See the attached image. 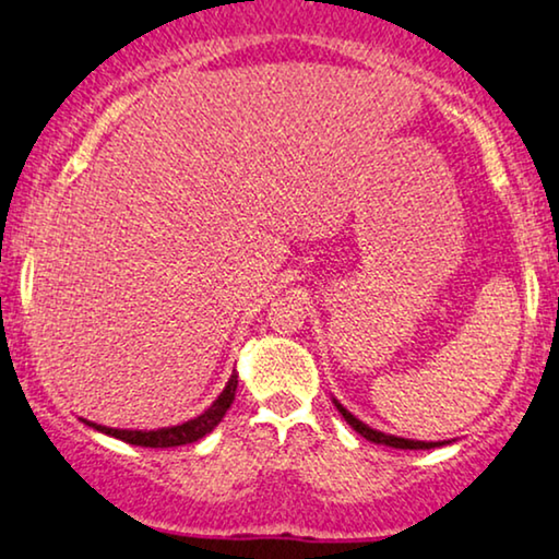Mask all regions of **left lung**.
I'll use <instances>...</instances> for the list:
<instances>
[{
    "label": "left lung",
    "instance_id": "8db88e82",
    "mask_svg": "<svg viewBox=\"0 0 559 559\" xmlns=\"http://www.w3.org/2000/svg\"><path fill=\"white\" fill-rule=\"evenodd\" d=\"M332 402H335L337 413L343 415L345 423H348V426L356 430V433H361L366 441H371V443H381V447H392V449H433V447H443V443H447V441H413V438H400V436H392V433H381V430L366 426L364 420H358L356 415L348 413V409H345L335 397H332Z\"/></svg>",
    "mask_w": 559,
    "mask_h": 559
}]
</instances>
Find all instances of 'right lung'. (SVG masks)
<instances>
[{"label":"right lung","instance_id":"1","mask_svg":"<svg viewBox=\"0 0 559 559\" xmlns=\"http://www.w3.org/2000/svg\"><path fill=\"white\" fill-rule=\"evenodd\" d=\"M235 392H237V371L231 373L227 386H224L222 394L211 402V405L203 409L201 415L193 420L180 423V426H167V428H154V430H136V428H108V426H97V423L80 418L84 426L100 430L105 436L121 438L126 443H133V447H146V449H169V447H182V443H193L198 438H203L211 433L218 423H222L227 409L235 402Z\"/></svg>","mask_w":559,"mask_h":559}]
</instances>
